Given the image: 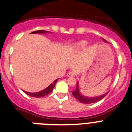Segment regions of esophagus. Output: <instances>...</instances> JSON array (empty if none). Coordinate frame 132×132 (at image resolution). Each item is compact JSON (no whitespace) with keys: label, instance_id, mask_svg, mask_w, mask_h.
Listing matches in <instances>:
<instances>
[{"label":"esophagus","instance_id":"obj_1","mask_svg":"<svg viewBox=\"0 0 132 132\" xmlns=\"http://www.w3.org/2000/svg\"><path fill=\"white\" fill-rule=\"evenodd\" d=\"M67 77H73L74 76V74H73V72H69L68 73L66 74Z\"/></svg>","mask_w":132,"mask_h":132}]
</instances>
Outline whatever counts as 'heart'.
<instances>
[{"label": "heart", "instance_id": "obj_1", "mask_svg": "<svg viewBox=\"0 0 132 132\" xmlns=\"http://www.w3.org/2000/svg\"><path fill=\"white\" fill-rule=\"evenodd\" d=\"M88 43L86 41H80L77 42L76 43H75L73 46V49L76 51H81V50L84 49L85 47L87 46Z\"/></svg>", "mask_w": 132, "mask_h": 132}]
</instances>
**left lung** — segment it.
<instances>
[{
	"instance_id": "left-lung-1",
	"label": "left lung",
	"mask_w": 132,
	"mask_h": 132,
	"mask_svg": "<svg viewBox=\"0 0 132 132\" xmlns=\"http://www.w3.org/2000/svg\"><path fill=\"white\" fill-rule=\"evenodd\" d=\"M104 40V42H106V41L105 39ZM109 91L106 92L105 94L102 95L101 96H97V97H86V96H84L83 95L81 94V93L79 92V83L78 81L77 82V86H76V89L75 91H73L72 92V95H73V97L75 98H76L77 100L79 101L80 103H84V104H91V103H96V102H98L99 101H101V99H103L106 95L108 94V93Z\"/></svg>"
}]
</instances>
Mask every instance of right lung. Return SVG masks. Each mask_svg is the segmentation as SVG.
Masks as SVG:
<instances>
[{
	"label": "right lung",
	"instance_id": "1",
	"mask_svg": "<svg viewBox=\"0 0 132 132\" xmlns=\"http://www.w3.org/2000/svg\"><path fill=\"white\" fill-rule=\"evenodd\" d=\"M50 32V31H49ZM45 33H48L47 31H44V30H39V31H35L32 32L31 34H45ZM58 79H56L53 81V83H52L49 86H48L47 88H45V89L42 90L41 91H39V92L37 93H29V92H27V91H25L24 92L26 93V94L28 95L29 96L32 97H43L46 96L47 95L49 94L50 93H51L52 91H53V88H54V85H55L56 83L58 81Z\"/></svg>",
	"mask_w": 132,
	"mask_h": 132
}]
</instances>
